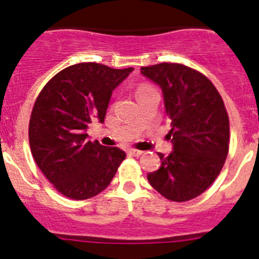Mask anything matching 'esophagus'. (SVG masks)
Here are the masks:
<instances>
[{
    "instance_id": "obj_1",
    "label": "esophagus",
    "mask_w": 259,
    "mask_h": 259,
    "mask_svg": "<svg viewBox=\"0 0 259 259\" xmlns=\"http://www.w3.org/2000/svg\"><path fill=\"white\" fill-rule=\"evenodd\" d=\"M129 154L133 156H140L143 154L142 150H138V149H130Z\"/></svg>"
}]
</instances>
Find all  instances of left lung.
<instances>
[{
  "label": "left lung",
  "mask_w": 259,
  "mask_h": 259,
  "mask_svg": "<svg viewBox=\"0 0 259 259\" xmlns=\"http://www.w3.org/2000/svg\"><path fill=\"white\" fill-rule=\"evenodd\" d=\"M143 76L161 89L168 137L173 150L148 174L151 187L173 202H187L210 187L224 165L229 148V119L221 95L207 77L180 64L142 67Z\"/></svg>",
  "instance_id": "1"
}]
</instances>
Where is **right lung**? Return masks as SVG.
Segmentation results:
<instances>
[{
  "label": "right lung",
  "instance_id": "right-lung-1",
  "mask_svg": "<svg viewBox=\"0 0 259 259\" xmlns=\"http://www.w3.org/2000/svg\"><path fill=\"white\" fill-rule=\"evenodd\" d=\"M133 67L95 62L66 67L36 99L28 127L31 153L44 176L65 197L82 200L103 192L125 151L88 140L89 124L104 122L113 91Z\"/></svg>",
  "mask_w": 259,
  "mask_h": 259
}]
</instances>
